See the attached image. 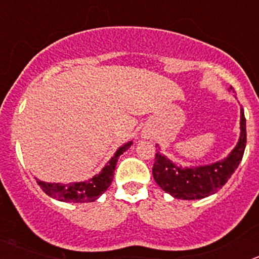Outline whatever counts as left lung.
Here are the masks:
<instances>
[{
  "instance_id": "obj_1",
  "label": "left lung",
  "mask_w": 259,
  "mask_h": 259,
  "mask_svg": "<svg viewBox=\"0 0 259 259\" xmlns=\"http://www.w3.org/2000/svg\"><path fill=\"white\" fill-rule=\"evenodd\" d=\"M240 114L241 132L239 143L227 158L206 166L183 168L174 164L157 150L153 164V178L155 183L166 193L179 200H201L217 193L235 172L245 150L246 120L242 107Z\"/></svg>"
}]
</instances>
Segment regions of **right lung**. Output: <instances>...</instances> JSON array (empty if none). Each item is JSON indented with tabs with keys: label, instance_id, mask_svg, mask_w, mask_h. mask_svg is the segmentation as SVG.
Segmentation results:
<instances>
[{
	"label": "right lung",
	"instance_id": "1",
	"mask_svg": "<svg viewBox=\"0 0 259 259\" xmlns=\"http://www.w3.org/2000/svg\"><path fill=\"white\" fill-rule=\"evenodd\" d=\"M132 145V141L120 146L114 157H111L106 166L98 175L87 182L70 183V184H59V183H45L37 180V184L45 193L52 198H56L63 202H93L97 200L105 191L110 187L114 178V170L116 167L119 155Z\"/></svg>",
	"mask_w": 259,
	"mask_h": 259
}]
</instances>
